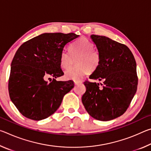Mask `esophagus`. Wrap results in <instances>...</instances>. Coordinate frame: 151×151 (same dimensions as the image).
Segmentation results:
<instances>
[{"label": "esophagus", "mask_w": 151, "mask_h": 151, "mask_svg": "<svg viewBox=\"0 0 151 151\" xmlns=\"http://www.w3.org/2000/svg\"><path fill=\"white\" fill-rule=\"evenodd\" d=\"M74 83H75V85H78V84L82 83V81H74Z\"/></svg>", "instance_id": "esophagus-1"}]
</instances>
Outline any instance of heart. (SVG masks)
Instances as JSON below:
<instances>
[{"label": "heart", "mask_w": 151, "mask_h": 151, "mask_svg": "<svg viewBox=\"0 0 151 151\" xmlns=\"http://www.w3.org/2000/svg\"><path fill=\"white\" fill-rule=\"evenodd\" d=\"M93 42L86 38H81L70 45V52L63 50L60 55V64L64 69L69 68L73 64V57L76 59L77 65L71 68L65 73L67 78L79 79L86 75L89 70L98 67L101 61V55L98 50L94 49Z\"/></svg>", "instance_id": "b5f03b06"}]
</instances>
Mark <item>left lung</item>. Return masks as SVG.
Returning <instances> with one entry per match:
<instances>
[{"mask_svg":"<svg viewBox=\"0 0 151 151\" xmlns=\"http://www.w3.org/2000/svg\"><path fill=\"white\" fill-rule=\"evenodd\" d=\"M91 38L101 55L100 64L90 75L99 84L85 81L86 92L82 102L94 119L111 121L123 114L137 92V64L126 45L104 36L92 35Z\"/></svg>","mask_w":151,"mask_h":151,"instance_id":"obj_1","label":"left lung"}]
</instances>
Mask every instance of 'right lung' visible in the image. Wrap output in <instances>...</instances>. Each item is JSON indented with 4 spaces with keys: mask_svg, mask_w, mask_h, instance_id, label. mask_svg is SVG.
<instances>
[{
    "mask_svg": "<svg viewBox=\"0 0 151 151\" xmlns=\"http://www.w3.org/2000/svg\"><path fill=\"white\" fill-rule=\"evenodd\" d=\"M75 33H43L23 43L15 53L9 80V96L22 115L34 121L47 119L57 111L64 96L74 87L72 81H57L63 76L60 55ZM53 77L52 82L45 81Z\"/></svg>",
    "mask_w": 151,
    "mask_h": 151,
    "instance_id": "1",
    "label": "right lung"
}]
</instances>
